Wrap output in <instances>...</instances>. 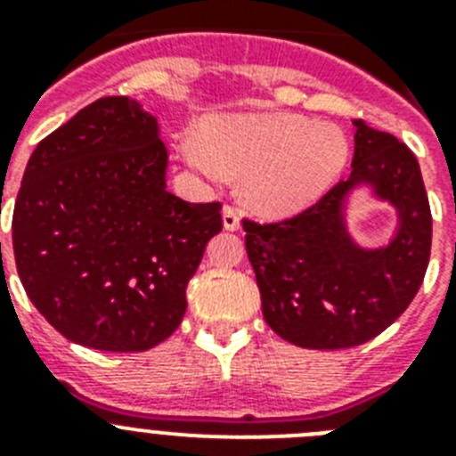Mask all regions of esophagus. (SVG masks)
<instances>
[{
    "label": "esophagus",
    "instance_id": "1",
    "mask_svg": "<svg viewBox=\"0 0 456 456\" xmlns=\"http://www.w3.org/2000/svg\"><path fill=\"white\" fill-rule=\"evenodd\" d=\"M221 216H224V228L225 231H240V215H237V209L231 208V205H225L221 209Z\"/></svg>",
    "mask_w": 456,
    "mask_h": 456
}]
</instances>
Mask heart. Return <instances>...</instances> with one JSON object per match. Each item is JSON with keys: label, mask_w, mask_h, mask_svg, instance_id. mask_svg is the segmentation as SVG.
Segmentation results:
<instances>
[{"label": "heart", "mask_w": 456, "mask_h": 456, "mask_svg": "<svg viewBox=\"0 0 456 456\" xmlns=\"http://www.w3.org/2000/svg\"><path fill=\"white\" fill-rule=\"evenodd\" d=\"M205 146L184 139L189 168L209 183L241 175V199L257 215L289 216L324 196L349 162V139L329 120L285 111L228 114L205 123Z\"/></svg>", "instance_id": "heart-1"}]
</instances>
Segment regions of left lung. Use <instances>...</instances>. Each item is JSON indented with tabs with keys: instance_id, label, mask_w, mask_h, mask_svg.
Returning <instances> with one entry per match:
<instances>
[{
	"instance_id": "obj_1",
	"label": "left lung",
	"mask_w": 456,
	"mask_h": 456,
	"mask_svg": "<svg viewBox=\"0 0 456 456\" xmlns=\"http://www.w3.org/2000/svg\"><path fill=\"white\" fill-rule=\"evenodd\" d=\"M354 127L347 180L292 219L244 221L265 322L297 347L347 349L377 338L409 308L429 265L432 212L416 155L363 120ZM358 188L398 215L381 248L358 245L348 231Z\"/></svg>"
}]
</instances>
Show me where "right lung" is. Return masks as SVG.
Here are the masks:
<instances>
[{
  "label": "right lung",
  "mask_w": 456,
  "mask_h": 456,
  "mask_svg": "<svg viewBox=\"0 0 456 456\" xmlns=\"http://www.w3.org/2000/svg\"><path fill=\"white\" fill-rule=\"evenodd\" d=\"M167 167L157 118L123 95L95 100L36 146L13 209L15 265L68 340L146 352L183 322L221 205L173 196Z\"/></svg>",
  "instance_id": "obj_1"
}]
</instances>
